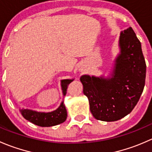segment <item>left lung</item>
Masks as SVG:
<instances>
[{"label": "left lung", "mask_w": 152, "mask_h": 152, "mask_svg": "<svg viewBox=\"0 0 152 152\" xmlns=\"http://www.w3.org/2000/svg\"><path fill=\"white\" fill-rule=\"evenodd\" d=\"M120 49L108 77L82 75L80 81L93 117L115 121L129 114L140 99L145 80L141 43L129 27L121 32Z\"/></svg>", "instance_id": "1"}]
</instances>
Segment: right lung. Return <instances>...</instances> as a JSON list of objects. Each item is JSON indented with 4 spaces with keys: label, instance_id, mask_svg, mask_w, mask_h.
Masks as SVG:
<instances>
[{
    "label": "right lung",
    "instance_id": "1",
    "mask_svg": "<svg viewBox=\"0 0 152 152\" xmlns=\"http://www.w3.org/2000/svg\"><path fill=\"white\" fill-rule=\"evenodd\" d=\"M73 80V79L61 80V87L63 96L66 95L67 86ZM20 112L24 118L27 121L42 127H49L58 125L65 122L67 118V110L63 101L61 102L60 105L56 110L48 113L38 112L36 110L24 108L20 109Z\"/></svg>",
    "mask_w": 152,
    "mask_h": 152
}]
</instances>
